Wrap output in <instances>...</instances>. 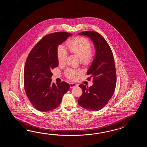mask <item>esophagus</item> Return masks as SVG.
Listing matches in <instances>:
<instances>
[{
  "label": "esophagus",
  "instance_id": "esophagus-1",
  "mask_svg": "<svg viewBox=\"0 0 147 147\" xmlns=\"http://www.w3.org/2000/svg\"><path fill=\"white\" fill-rule=\"evenodd\" d=\"M77 86H78V84H75V83H70V87L71 88L75 87H77Z\"/></svg>",
  "mask_w": 147,
  "mask_h": 147
}]
</instances>
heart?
Segmentation results:
<instances>
[{"label": "heart", "instance_id": "1", "mask_svg": "<svg viewBox=\"0 0 147 147\" xmlns=\"http://www.w3.org/2000/svg\"><path fill=\"white\" fill-rule=\"evenodd\" d=\"M66 45L69 52L77 55L82 64L88 65L94 59V53L91 49L90 41L87 38L77 37L70 39L67 41ZM57 57L59 64L62 65L65 63L67 52L62 45H59L57 47ZM80 72L79 70L67 69L65 71V75L69 79L75 80L77 74Z\"/></svg>", "mask_w": 147, "mask_h": 147}]
</instances>
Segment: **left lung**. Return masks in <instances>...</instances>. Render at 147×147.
Instances as JSON below:
<instances>
[{
	"label": "left lung",
	"instance_id": "obj_1",
	"mask_svg": "<svg viewBox=\"0 0 147 147\" xmlns=\"http://www.w3.org/2000/svg\"><path fill=\"white\" fill-rule=\"evenodd\" d=\"M79 34L91 39L96 55L87 73L93 78V85L89 88L84 84L79 86L82 94L78 99V104L84 109L98 111L108 103L115 90L117 75L113 52L105 39L97 32L83 31Z\"/></svg>",
	"mask_w": 147,
	"mask_h": 147
}]
</instances>
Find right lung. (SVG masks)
Returning a JSON list of instances; mask_svg holds the SVG:
<instances>
[{
	"label": "right lung",
	"mask_w": 147,
	"mask_h": 147,
	"mask_svg": "<svg viewBox=\"0 0 147 147\" xmlns=\"http://www.w3.org/2000/svg\"><path fill=\"white\" fill-rule=\"evenodd\" d=\"M72 34L57 32L45 36L29 53L25 63L24 81L25 92L36 109L47 112L56 109L63 96L69 90L65 81L51 84L52 69L58 66L57 48Z\"/></svg>",
	"instance_id": "1"
}]
</instances>
